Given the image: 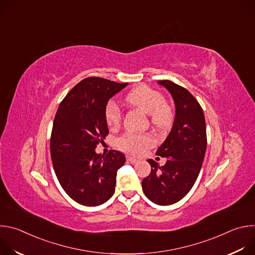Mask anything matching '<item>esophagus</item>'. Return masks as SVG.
<instances>
[{
    "mask_svg": "<svg viewBox=\"0 0 255 255\" xmlns=\"http://www.w3.org/2000/svg\"><path fill=\"white\" fill-rule=\"evenodd\" d=\"M127 160L131 163H136L138 161V159H136L135 157H132V156H127Z\"/></svg>",
    "mask_w": 255,
    "mask_h": 255,
    "instance_id": "obj_1",
    "label": "esophagus"
}]
</instances>
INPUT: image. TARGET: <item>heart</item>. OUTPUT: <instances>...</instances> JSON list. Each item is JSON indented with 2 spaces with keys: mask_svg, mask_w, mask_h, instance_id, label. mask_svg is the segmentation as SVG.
I'll return each instance as SVG.
<instances>
[{
  "mask_svg": "<svg viewBox=\"0 0 255 255\" xmlns=\"http://www.w3.org/2000/svg\"><path fill=\"white\" fill-rule=\"evenodd\" d=\"M126 102L149 115L153 126L159 130L169 127L172 121V111L164 103L163 96L146 86H139L133 89L126 97ZM105 119L110 128H117L122 120L121 109L114 101L108 102L105 108ZM118 146L134 154L141 153L145 148L154 144V140L147 134L127 133L117 140Z\"/></svg>",
  "mask_w": 255,
  "mask_h": 255,
  "instance_id": "obj_1",
  "label": "heart"
}]
</instances>
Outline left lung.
<instances>
[{
	"instance_id": "left-lung-1",
	"label": "left lung",
	"mask_w": 255,
	"mask_h": 255,
	"mask_svg": "<svg viewBox=\"0 0 255 255\" xmlns=\"http://www.w3.org/2000/svg\"><path fill=\"white\" fill-rule=\"evenodd\" d=\"M171 95L175 115L169 134L156 154L165 157L163 166L152 159L151 172L142 180V190L151 202L160 206L172 205L193 188L200 173L207 135L203 109L185 88L170 81H158Z\"/></svg>"
}]
</instances>
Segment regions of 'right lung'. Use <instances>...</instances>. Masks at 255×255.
Segmentation results:
<instances>
[{
  "instance_id": "1",
  "label": "right lung",
  "mask_w": 255,
  "mask_h": 255,
  "mask_svg": "<svg viewBox=\"0 0 255 255\" xmlns=\"http://www.w3.org/2000/svg\"><path fill=\"white\" fill-rule=\"evenodd\" d=\"M127 85L88 78L58 107L50 139L52 164L64 192L83 206H100L115 193L117 171L126 157L117 150L98 154L95 149L109 133L106 105Z\"/></svg>"
}]
</instances>
